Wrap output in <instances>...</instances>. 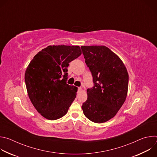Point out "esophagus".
I'll return each mask as SVG.
<instances>
[{
  "label": "esophagus",
  "instance_id": "esophagus-1",
  "mask_svg": "<svg viewBox=\"0 0 157 157\" xmlns=\"http://www.w3.org/2000/svg\"><path fill=\"white\" fill-rule=\"evenodd\" d=\"M82 90V88L81 87H78V91H81Z\"/></svg>",
  "mask_w": 157,
  "mask_h": 157
}]
</instances>
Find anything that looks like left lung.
<instances>
[{
    "mask_svg": "<svg viewBox=\"0 0 157 157\" xmlns=\"http://www.w3.org/2000/svg\"><path fill=\"white\" fill-rule=\"evenodd\" d=\"M81 49L94 84L87 90L83 113L93 122H105L116 115L126 99L128 74L121 58L105 46H81Z\"/></svg>",
    "mask_w": 157,
    "mask_h": 157,
    "instance_id": "1",
    "label": "left lung"
}]
</instances>
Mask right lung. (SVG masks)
I'll return each mask as SVG.
<instances>
[{
  "label": "right lung",
  "mask_w": 157,
  "mask_h": 157,
  "mask_svg": "<svg viewBox=\"0 0 157 157\" xmlns=\"http://www.w3.org/2000/svg\"><path fill=\"white\" fill-rule=\"evenodd\" d=\"M81 55L79 46L50 45L39 52L25 73L29 97L43 117L64 116L76 97L78 87L66 83L69 63Z\"/></svg>",
  "instance_id": "right-lung-1"
}]
</instances>
